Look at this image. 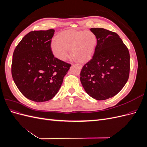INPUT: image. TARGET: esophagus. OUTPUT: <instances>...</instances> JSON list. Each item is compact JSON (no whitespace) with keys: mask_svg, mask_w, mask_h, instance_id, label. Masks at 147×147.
<instances>
[{"mask_svg":"<svg viewBox=\"0 0 147 147\" xmlns=\"http://www.w3.org/2000/svg\"><path fill=\"white\" fill-rule=\"evenodd\" d=\"M77 66H78L79 67H82V65L81 64H76Z\"/></svg>","mask_w":147,"mask_h":147,"instance_id":"34e87169","label":"esophagus"}]
</instances>
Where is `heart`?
<instances>
[{
  "mask_svg": "<svg viewBox=\"0 0 147 147\" xmlns=\"http://www.w3.org/2000/svg\"><path fill=\"white\" fill-rule=\"evenodd\" d=\"M96 35L91 31L67 30L60 33L53 40L51 51L56 57L65 61L70 54L79 62H84L91 56L96 45Z\"/></svg>",
  "mask_w": 147,
  "mask_h": 147,
  "instance_id": "b5f03b06",
  "label": "heart"
}]
</instances>
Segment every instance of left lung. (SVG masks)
I'll return each instance as SVG.
<instances>
[{
    "label": "left lung",
    "mask_w": 147,
    "mask_h": 147,
    "mask_svg": "<svg viewBox=\"0 0 147 147\" xmlns=\"http://www.w3.org/2000/svg\"><path fill=\"white\" fill-rule=\"evenodd\" d=\"M97 45L92 58L84 64L80 81L87 94L98 100L117 95L128 80L130 55L119 35L103 28H91Z\"/></svg>",
    "instance_id": "left-lung-1"
}]
</instances>
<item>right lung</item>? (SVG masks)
Wrapping results in <instances>:
<instances>
[{
  "mask_svg": "<svg viewBox=\"0 0 147 147\" xmlns=\"http://www.w3.org/2000/svg\"><path fill=\"white\" fill-rule=\"evenodd\" d=\"M55 30H33L26 34L13 55L11 75L26 98L42 102L58 92L71 64L55 57L51 48Z\"/></svg>",
  "mask_w": 147,
  "mask_h": 147,
  "instance_id": "add662e5",
  "label": "right lung"
}]
</instances>
